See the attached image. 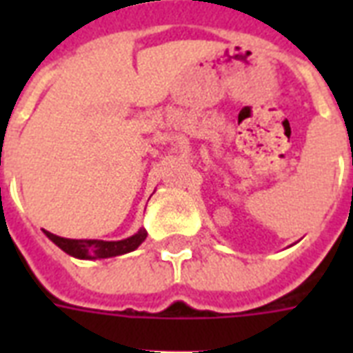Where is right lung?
I'll use <instances>...</instances> for the list:
<instances>
[{"instance_id": "right-lung-1", "label": "right lung", "mask_w": 353, "mask_h": 353, "mask_svg": "<svg viewBox=\"0 0 353 353\" xmlns=\"http://www.w3.org/2000/svg\"><path fill=\"white\" fill-rule=\"evenodd\" d=\"M43 232L63 252H68V254H71L74 258H82V260H95V258H112L119 256V254H126L130 251H135L146 240V231L144 229H139V232H135L133 236L119 241L71 240V238H62V236L52 234L49 231Z\"/></svg>"}]
</instances>
